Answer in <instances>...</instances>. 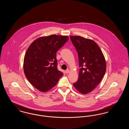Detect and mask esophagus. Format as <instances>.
<instances>
[{"label":"esophagus","mask_w":129,"mask_h":129,"mask_svg":"<svg viewBox=\"0 0 129 129\" xmlns=\"http://www.w3.org/2000/svg\"><path fill=\"white\" fill-rule=\"evenodd\" d=\"M70 70H69V69H67V70H66V71H65V73H66V74H68V73H70Z\"/></svg>","instance_id":"34e87169"}]
</instances>
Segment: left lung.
I'll return each instance as SVG.
<instances>
[{"instance_id": "8db88e82", "label": "left lung", "mask_w": 129, "mask_h": 129, "mask_svg": "<svg viewBox=\"0 0 129 129\" xmlns=\"http://www.w3.org/2000/svg\"><path fill=\"white\" fill-rule=\"evenodd\" d=\"M70 38L78 53L80 68L78 79L73 85L79 92L86 94L102 80L106 69L105 59L94 41L79 36H71Z\"/></svg>"}]
</instances>
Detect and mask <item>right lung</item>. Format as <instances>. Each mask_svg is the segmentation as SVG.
Returning a JSON list of instances; mask_svg holds the SVG:
<instances>
[{"label":"right lung","mask_w":129,"mask_h":129,"mask_svg":"<svg viewBox=\"0 0 129 129\" xmlns=\"http://www.w3.org/2000/svg\"><path fill=\"white\" fill-rule=\"evenodd\" d=\"M68 40L67 36L56 35L40 37L27 49L24 59V73L39 91L50 90L63 75L57 68L56 53Z\"/></svg>","instance_id":"1"}]
</instances>
